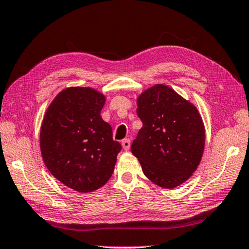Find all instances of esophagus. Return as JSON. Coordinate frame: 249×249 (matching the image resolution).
<instances>
[{
  "label": "esophagus",
  "mask_w": 249,
  "mask_h": 249,
  "mask_svg": "<svg viewBox=\"0 0 249 249\" xmlns=\"http://www.w3.org/2000/svg\"><path fill=\"white\" fill-rule=\"evenodd\" d=\"M123 147H124V151H128V149L130 148V145H131V142H130V140L129 139H124V141H123Z\"/></svg>",
  "instance_id": "34e87169"
}]
</instances>
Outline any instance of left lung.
<instances>
[{
  "instance_id": "1",
  "label": "left lung",
  "mask_w": 249,
  "mask_h": 249,
  "mask_svg": "<svg viewBox=\"0 0 249 249\" xmlns=\"http://www.w3.org/2000/svg\"><path fill=\"white\" fill-rule=\"evenodd\" d=\"M137 114L143 126L131 145L143 173L163 189H175L197 169L205 126L197 108L165 84L141 93Z\"/></svg>"
}]
</instances>
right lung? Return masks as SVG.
Here are the masks:
<instances>
[{"label": "right lung", "instance_id": "add662e5", "mask_svg": "<svg viewBox=\"0 0 249 249\" xmlns=\"http://www.w3.org/2000/svg\"><path fill=\"white\" fill-rule=\"evenodd\" d=\"M106 97L92 88L60 91L45 111L40 148L46 168L64 185L89 193L109 180L121 145L102 119Z\"/></svg>", "mask_w": 249, "mask_h": 249}]
</instances>
